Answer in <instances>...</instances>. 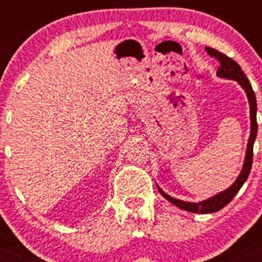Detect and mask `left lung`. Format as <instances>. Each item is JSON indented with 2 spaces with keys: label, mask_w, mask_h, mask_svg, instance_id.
I'll use <instances>...</instances> for the list:
<instances>
[{
  "label": "left lung",
  "mask_w": 262,
  "mask_h": 262,
  "mask_svg": "<svg viewBox=\"0 0 262 262\" xmlns=\"http://www.w3.org/2000/svg\"><path fill=\"white\" fill-rule=\"evenodd\" d=\"M206 52L209 53L210 56L215 57V59L219 61L221 67L217 68L216 75L217 77L221 78H227V80H233L239 82L240 86L244 89L245 94L248 97L249 102V110H251V135H249L248 144H247V152H245V159L244 164H243L242 172H240L239 177L236 178V181L231 185L228 189H226L224 191H221L216 195L211 196V198H207L205 201H201V202H185V201L177 200V198H173V196L168 195L166 193H164L161 189L157 185V189L161 193V195L164 198L169 201L170 203L176 205L180 209L185 210V211L189 212H195V214H211V212H216L219 210H222L226 205L232 201L233 196L237 194V191L240 190V187L244 185V182L247 181L249 173H251L252 168V159H253V144L254 140H256V135H257V119H256V113H257V103H256V96H254V92L252 89V85L249 82V80L247 78V76L244 75V72L242 71L240 66L236 61H233L231 57H228L224 53L219 52V51L214 50V48L206 47Z\"/></svg>",
  "instance_id": "8db88e82"
}]
</instances>
